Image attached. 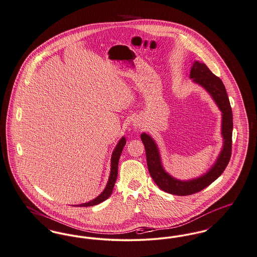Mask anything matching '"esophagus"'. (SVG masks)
Masks as SVG:
<instances>
[{
  "mask_svg": "<svg viewBox=\"0 0 257 257\" xmlns=\"http://www.w3.org/2000/svg\"><path fill=\"white\" fill-rule=\"evenodd\" d=\"M135 127H139L141 124H140V122H138V121H135Z\"/></svg>",
  "mask_w": 257,
  "mask_h": 257,
  "instance_id": "1",
  "label": "esophagus"
}]
</instances>
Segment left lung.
<instances>
[{
	"label": "left lung",
	"mask_w": 257,
	"mask_h": 257,
	"mask_svg": "<svg viewBox=\"0 0 257 257\" xmlns=\"http://www.w3.org/2000/svg\"><path fill=\"white\" fill-rule=\"evenodd\" d=\"M190 78L193 79V82L205 88L222 112L221 135L223 137V148L211 169L198 178L187 181L178 180L164 170L160 153L153 138L145 133L140 136L145 147L148 170L155 183L163 191L177 196L192 195L210 185L222 174L232 154L233 115L228 94L222 81L207 68L205 63L200 61L194 62L190 72Z\"/></svg>",
	"instance_id": "left-lung-1"
}]
</instances>
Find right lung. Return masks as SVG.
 Listing matches in <instances>:
<instances>
[{"mask_svg": "<svg viewBox=\"0 0 257 257\" xmlns=\"http://www.w3.org/2000/svg\"><path fill=\"white\" fill-rule=\"evenodd\" d=\"M125 138L121 137L119 143L117 144L112 157H111V172H110V176H109V180L108 183L106 185V187L104 189L102 193L96 197L94 200L87 202L82 205H78V206H92V205H98L100 203H102L103 201H105L106 199H108L110 197V195L113 192V188L115 185V182L117 180V176H118V165H119V159H120L121 151L123 149V146L125 145Z\"/></svg>", "mask_w": 257, "mask_h": 257, "instance_id": "right-lung-1", "label": "right lung"}]
</instances>
